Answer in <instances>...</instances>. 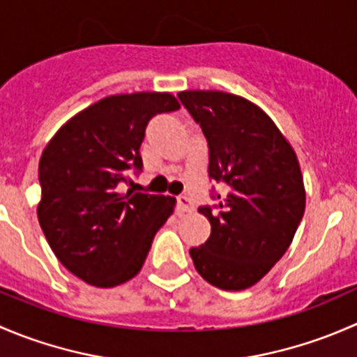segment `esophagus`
<instances>
[{
	"mask_svg": "<svg viewBox=\"0 0 357 357\" xmlns=\"http://www.w3.org/2000/svg\"><path fill=\"white\" fill-rule=\"evenodd\" d=\"M176 202H178V211L179 212H190L193 208V202L190 197L186 195H179L178 199H176Z\"/></svg>",
	"mask_w": 357,
	"mask_h": 357,
	"instance_id": "esophagus-1",
	"label": "esophagus"
}]
</instances>
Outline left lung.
Masks as SVG:
<instances>
[{"instance_id":"1","label":"left lung","mask_w":357,"mask_h":357,"mask_svg":"<svg viewBox=\"0 0 357 357\" xmlns=\"http://www.w3.org/2000/svg\"><path fill=\"white\" fill-rule=\"evenodd\" d=\"M178 98L208 145L215 204L202 205L211 236L190 248L195 269L211 285L243 290L282 259L305 207L301 167L275 122L245 98L222 91H183Z\"/></svg>"}]
</instances>
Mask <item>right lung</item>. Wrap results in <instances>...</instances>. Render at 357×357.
Here are the masks:
<instances>
[{
  "instance_id": "1",
  "label": "right lung",
  "mask_w": 357,
  "mask_h": 357,
  "mask_svg": "<svg viewBox=\"0 0 357 357\" xmlns=\"http://www.w3.org/2000/svg\"><path fill=\"white\" fill-rule=\"evenodd\" d=\"M178 109L169 93L107 96L62 126L43 152L39 225L56 259L82 282L109 289L143 268L176 200L121 195L117 186L143 171L149 122Z\"/></svg>"
}]
</instances>
